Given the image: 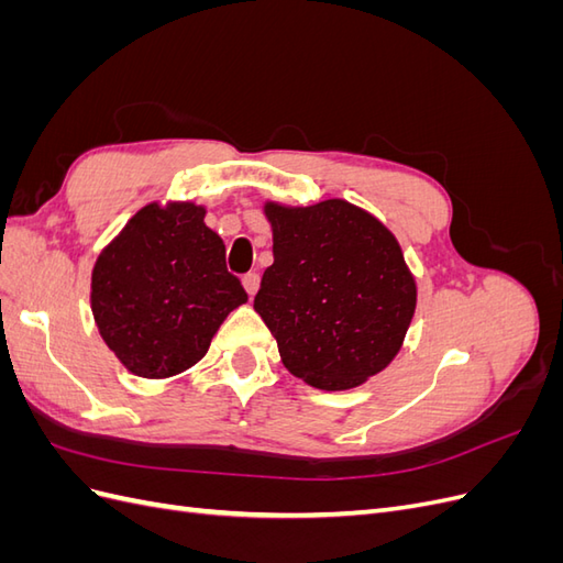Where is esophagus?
Listing matches in <instances>:
<instances>
[{
	"mask_svg": "<svg viewBox=\"0 0 563 563\" xmlns=\"http://www.w3.org/2000/svg\"><path fill=\"white\" fill-rule=\"evenodd\" d=\"M242 284H244L249 296H255V291H258V286H261V277L255 275V272H249V275L242 277Z\"/></svg>",
	"mask_w": 563,
	"mask_h": 563,
	"instance_id": "obj_1",
	"label": "esophagus"
}]
</instances>
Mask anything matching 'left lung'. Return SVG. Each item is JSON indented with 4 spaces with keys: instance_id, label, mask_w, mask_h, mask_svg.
<instances>
[{
    "instance_id": "1",
    "label": "left lung",
    "mask_w": 563,
    "mask_h": 563,
    "mask_svg": "<svg viewBox=\"0 0 563 563\" xmlns=\"http://www.w3.org/2000/svg\"><path fill=\"white\" fill-rule=\"evenodd\" d=\"M272 263L253 308L284 366L321 389L380 373L416 312V282L376 218L331 199L310 209L269 203Z\"/></svg>"
}]
</instances>
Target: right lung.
<instances>
[{
  "label": "right lung",
  "mask_w": 563,
  "mask_h": 563,
  "mask_svg": "<svg viewBox=\"0 0 563 563\" xmlns=\"http://www.w3.org/2000/svg\"><path fill=\"white\" fill-rule=\"evenodd\" d=\"M225 244L195 203L135 213L100 253L91 308L108 347L143 378H168L207 354L223 319L246 302Z\"/></svg>",
  "instance_id": "1"
}]
</instances>
